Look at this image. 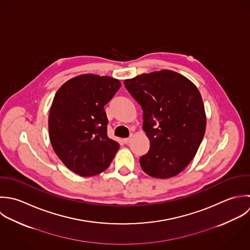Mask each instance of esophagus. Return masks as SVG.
Segmentation results:
<instances>
[{"instance_id": "1", "label": "esophagus", "mask_w": 250, "mask_h": 250, "mask_svg": "<svg viewBox=\"0 0 250 250\" xmlns=\"http://www.w3.org/2000/svg\"><path fill=\"white\" fill-rule=\"evenodd\" d=\"M132 137L133 136H130L129 138H126V139H124L123 140V142H124V144H126V145H128L130 142H131V140H132Z\"/></svg>"}]
</instances>
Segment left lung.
I'll list each match as a JSON object with an SVG mask.
<instances>
[{
  "label": "left lung",
  "instance_id": "1",
  "mask_svg": "<svg viewBox=\"0 0 250 250\" xmlns=\"http://www.w3.org/2000/svg\"><path fill=\"white\" fill-rule=\"evenodd\" d=\"M124 84L143 108V129L150 142L140 158L143 170L162 179L178 174L196 155L206 132L198 88L169 70L143 74Z\"/></svg>",
  "mask_w": 250,
  "mask_h": 250
}]
</instances>
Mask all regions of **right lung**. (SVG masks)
<instances>
[{"mask_svg":"<svg viewBox=\"0 0 250 250\" xmlns=\"http://www.w3.org/2000/svg\"><path fill=\"white\" fill-rule=\"evenodd\" d=\"M121 83L110 77L81 75L56 92L48 117L51 146L64 165L92 176L110 165L119 144L107 137L104 105Z\"/></svg>","mask_w":250,"mask_h":250,"instance_id":"add662e5","label":"right lung"}]
</instances>
